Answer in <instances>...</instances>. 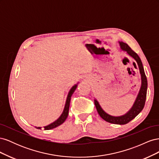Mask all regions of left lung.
<instances>
[{"label":"left lung","instance_id":"obj_1","mask_svg":"<svg viewBox=\"0 0 159 159\" xmlns=\"http://www.w3.org/2000/svg\"><path fill=\"white\" fill-rule=\"evenodd\" d=\"M120 46L121 48L127 52V54L133 57V58L137 62L139 70H140V74L141 75V80H142V84L141 89L139 91V93L138 94L137 98L135 100L133 107L129 111L126 113L125 115H123V116L120 117H113L111 115H109V114L105 113L104 111L102 109L99 105L98 102L96 99L94 100L95 105L97 109L98 112L100 117H102L105 121H107L110 123L113 124H118V125H125L127 124L133 120L137 115L140 113L143 109L144 108L145 104V101L147 98V76L145 74V71L143 66L142 61L140 59V57L137 55L136 52H134L131 48L129 46V45L126 43H124L123 42H119Z\"/></svg>","mask_w":159,"mask_h":159}]
</instances>
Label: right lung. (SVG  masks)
I'll return each mask as SVG.
<instances>
[{"instance_id":"1","label":"right lung","mask_w":159,"mask_h":159,"mask_svg":"<svg viewBox=\"0 0 159 159\" xmlns=\"http://www.w3.org/2000/svg\"><path fill=\"white\" fill-rule=\"evenodd\" d=\"M76 88H77V85H75L70 89V92L68 93V98H67V100H66V105H65L64 111H63V113H62V114L61 115V116L59 117V119H57L56 121H54V123H51L50 125H49L44 127L45 130H49V129L56 128V127H58L59 125H61L66 121V118L68 117V113H69V107H70V100H71V97L72 94H73L74 92L75 91ZM36 128L40 129L42 127H36Z\"/></svg>"}]
</instances>
